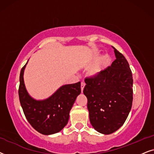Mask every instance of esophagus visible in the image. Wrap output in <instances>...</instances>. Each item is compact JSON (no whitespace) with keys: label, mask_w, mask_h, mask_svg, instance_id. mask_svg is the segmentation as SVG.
<instances>
[{"label":"esophagus","mask_w":154,"mask_h":154,"mask_svg":"<svg viewBox=\"0 0 154 154\" xmlns=\"http://www.w3.org/2000/svg\"><path fill=\"white\" fill-rule=\"evenodd\" d=\"M86 85V84L84 82H82L81 83V90H82V92H83V90H84V88H85Z\"/></svg>","instance_id":"1"}]
</instances>
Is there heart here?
Masks as SVG:
<instances>
[{"label": "heart", "instance_id": "heart-1", "mask_svg": "<svg viewBox=\"0 0 154 154\" xmlns=\"http://www.w3.org/2000/svg\"><path fill=\"white\" fill-rule=\"evenodd\" d=\"M103 67V63L102 62H99L96 63L95 65H93L91 67V69H89V75L91 77H97L100 75V73L101 72L102 69Z\"/></svg>", "mask_w": 154, "mask_h": 154}]
</instances>
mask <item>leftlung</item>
I'll return each instance as SVG.
<instances>
[{
  "label": "left lung",
  "instance_id": "obj_1",
  "mask_svg": "<svg viewBox=\"0 0 154 154\" xmlns=\"http://www.w3.org/2000/svg\"><path fill=\"white\" fill-rule=\"evenodd\" d=\"M114 48L116 59L97 77L85 79L89 120L97 132L110 134L125 122L132 108L133 79L123 55Z\"/></svg>",
  "mask_w": 154,
  "mask_h": 154
}]
</instances>
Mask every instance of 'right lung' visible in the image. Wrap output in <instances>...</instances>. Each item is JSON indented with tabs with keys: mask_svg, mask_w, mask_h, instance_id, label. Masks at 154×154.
Segmentation results:
<instances>
[{
	"mask_svg": "<svg viewBox=\"0 0 154 154\" xmlns=\"http://www.w3.org/2000/svg\"><path fill=\"white\" fill-rule=\"evenodd\" d=\"M27 63L20 72L18 91L24 116L32 128L41 134H56L68 122L69 111L81 93V83L63 85L48 98L36 100L29 95L24 85V72Z\"/></svg>",
	"mask_w": 154,
	"mask_h": 154,
	"instance_id": "add662e5",
	"label": "right lung"
}]
</instances>
